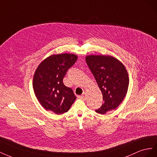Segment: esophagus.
<instances>
[{"label":"esophagus","mask_w":157,"mask_h":157,"mask_svg":"<svg viewBox=\"0 0 157 157\" xmlns=\"http://www.w3.org/2000/svg\"><path fill=\"white\" fill-rule=\"evenodd\" d=\"M86 95H87V94H86V93H83V95H81V96H79L78 97L80 98V99H82V100H85L86 99Z\"/></svg>","instance_id":"1"}]
</instances>
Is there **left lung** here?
<instances>
[{
    "instance_id": "obj_1",
    "label": "left lung",
    "mask_w": 157,
    "mask_h": 157,
    "mask_svg": "<svg viewBox=\"0 0 157 157\" xmlns=\"http://www.w3.org/2000/svg\"><path fill=\"white\" fill-rule=\"evenodd\" d=\"M86 61L102 94L103 104L96 113L104 114L117 108L126 95L129 85L128 71L116 58L88 55Z\"/></svg>"
}]
</instances>
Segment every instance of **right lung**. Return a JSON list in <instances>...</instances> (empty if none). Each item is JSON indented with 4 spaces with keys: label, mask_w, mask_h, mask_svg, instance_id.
<instances>
[{
    "label": "right lung",
    "mask_w": 157,
    "mask_h": 157,
    "mask_svg": "<svg viewBox=\"0 0 157 157\" xmlns=\"http://www.w3.org/2000/svg\"><path fill=\"white\" fill-rule=\"evenodd\" d=\"M78 59L74 54L47 57L35 71L33 86L37 100L44 109L56 114L68 112L75 100L73 90L63 83L67 71Z\"/></svg>",
    "instance_id": "1"
}]
</instances>
